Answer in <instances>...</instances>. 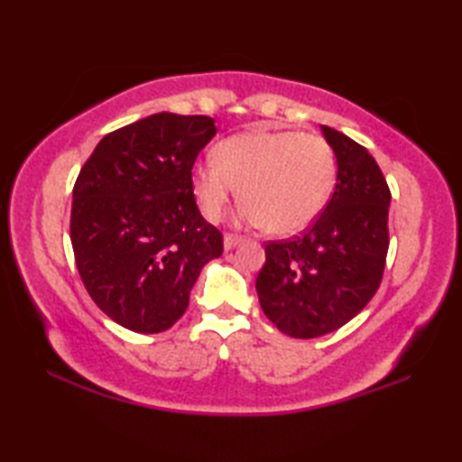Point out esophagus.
<instances>
[{"label": "esophagus", "instance_id": "34e87169", "mask_svg": "<svg viewBox=\"0 0 462 462\" xmlns=\"http://www.w3.org/2000/svg\"><path fill=\"white\" fill-rule=\"evenodd\" d=\"M238 245H242V236H236V234H226V236H224V248L226 250L236 248Z\"/></svg>", "mask_w": 462, "mask_h": 462}]
</instances>
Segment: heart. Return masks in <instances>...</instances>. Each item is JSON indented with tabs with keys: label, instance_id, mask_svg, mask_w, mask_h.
<instances>
[{
	"label": "heart",
	"instance_id": "b5f03b06",
	"mask_svg": "<svg viewBox=\"0 0 462 462\" xmlns=\"http://www.w3.org/2000/svg\"><path fill=\"white\" fill-rule=\"evenodd\" d=\"M336 154L324 138L291 130H250L224 138L214 161L193 169L201 214L220 222L240 189V220L275 236L306 230L336 187Z\"/></svg>",
	"mask_w": 462,
	"mask_h": 462
}]
</instances>
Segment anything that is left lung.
<instances>
[{"label": "left lung", "mask_w": 462, "mask_h": 462, "mask_svg": "<svg viewBox=\"0 0 462 462\" xmlns=\"http://www.w3.org/2000/svg\"><path fill=\"white\" fill-rule=\"evenodd\" d=\"M338 162L330 201L301 236L267 242L256 277L261 308L291 338L350 322L377 293L389 248L391 191L365 146L322 126Z\"/></svg>", "instance_id": "obj_1"}]
</instances>
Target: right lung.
<instances>
[{
    "mask_svg": "<svg viewBox=\"0 0 462 462\" xmlns=\"http://www.w3.org/2000/svg\"><path fill=\"white\" fill-rule=\"evenodd\" d=\"M216 134L208 116L152 114L109 132L73 187L71 245L96 306L132 332H165L189 306L224 240L199 214L193 162Z\"/></svg>",
    "mask_w": 462,
    "mask_h": 462,
    "instance_id": "add662e5",
    "label": "right lung"
}]
</instances>
